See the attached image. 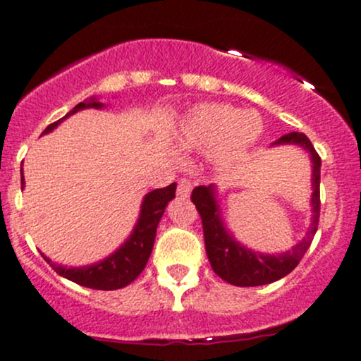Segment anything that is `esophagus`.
Segmentation results:
<instances>
[{
    "label": "esophagus",
    "instance_id": "obj_1",
    "mask_svg": "<svg viewBox=\"0 0 361 361\" xmlns=\"http://www.w3.org/2000/svg\"><path fill=\"white\" fill-rule=\"evenodd\" d=\"M192 181L186 180V178H181V180H178V188H176V193L178 197L181 198H188L190 193H192Z\"/></svg>",
    "mask_w": 361,
    "mask_h": 361
}]
</instances>
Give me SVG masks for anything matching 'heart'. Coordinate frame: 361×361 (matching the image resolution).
<instances>
[{"label": "heart", "instance_id": "heart-1", "mask_svg": "<svg viewBox=\"0 0 361 361\" xmlns=\"http://www.w3.org/2000/svg\"><path fill=\"white\" fill-rule=\"evenodd\" d=\"M263 132V120L252 110L227 103H202L185 115L176 142L186 151L212 152L221 166H234L250 154Z\"/></svg>", "mask_w": 361, "mask_h": 361}]
</instances>
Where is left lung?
I'll list each match as a JSON object with an SVG mask.
<instances>
[{"instance_id":"8db88e82","label":"left lung","mask_w":361,"mask_h":361,"mask_svg":"<svg viewBox=\"0 0 361 361\" xmlns=\"http://www.w3.org/2000/svg\"><path fill=\"white\" fill-rule=\"evenodd\" d=\"M281 144H297L304 147L310 152V161H312V198H310L312 224H310L307 235L299 244H295L292 251L281 252V255H261L258 251L247 250L246 246L235 241L234 235L227 233L224 227L221 207L215 198V186H197L192 192V202L202 217L205 251L212 264V270L222 280L235 287H258V285H267L283 279L304 258L317 231L319 214H321V193H319L321 157L307 135L300 132L281 135L279 140L273 142V146H281Z\"/></svg>"}]
</instances>
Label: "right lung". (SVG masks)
Returning a JSON list of instances; mask_svg holds the SVG:
<instances>
[{
	"instance_id": "1",
	"label": "right lung",
	"mask_w": 361,
	"mask_h": 361,
	"mask_svg": "<svg viewBox=\"0 0 361 361\" xmlns=\"http://www.w3.org/2000/svg\"><path fill=\"white\" fill-rule=\"evenodd\" d=\"M102 106L103 103L97 102L94 98H91L88 102L78 103L66 117H62L57 120V122L47 126L44 134L54 130L62 120L68 118L69 115L76 114V111L85 109H102ZM23 185L25 181L22 169V186ZM175 192L176 183L168 185L166 188H157L149 192L146 197H144L142 205H140L139 221L135 224L130 238H128L114 255H110L109 258L81 268L62 267V264L54 263V261L49 259L47 256L42 255L44 259L51 264L54 271L59 273L64 279L74 281V283L82 285V287L94 290H117L126 287V285L132 283V281L137 279L140 271L146 268L149 256H151L152 252V246H154L157 224H159L161 217H163L168 202L175 198Z\"/></svg>"
}]
</instances>
